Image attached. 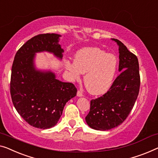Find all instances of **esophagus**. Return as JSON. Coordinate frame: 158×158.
<instances>
[{"label":"esophagus","mask_w":158,"mask_h":158,"mask_svg":"<svg viewBox=\"0 0 158 158\" xmlns=\"http://www.w3.org/2000/svg\"><path fill=\"white\" fill-rule=\"evenodd\" d=\"M77 95L78 96V97H82V96H83V93L82 92L81 90H77Z\"/></svg>","instance_id":"obj_1"}]
</instances>
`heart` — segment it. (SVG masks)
I'll use <instances>...</instances> for the list:
<instances>
[{"mask_svg": "<svg viewBox=\"0 0 158 158\" xmlns=\"http://www.w3.org/2000/svg\"><path fill=\"white\" fill-rule=\"evenodd\" d=\"M118 61L113 54L99 48H84L76 52L74 62L65 60V68L72 81L85 73L84 83L93 95L106 93L113 84L118 70Z\"/></svg>", "mask_w": 158, "mask_h": 158, "instance_id": "heart-1", "label": "heart"}]
</instances>
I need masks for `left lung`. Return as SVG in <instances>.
<instances>
[{
	"label": "left lung",
	"mask_w": 158,
	"mask_h": 158,
	"mask_svg": "<svg viewBox=\"0 0 158 158\" xmlns=\"http://www.w3.org/2000/svg\"><path fill=\"white\" fill-rule=\"evenodd\" d=\"M119 46L120 74L109 90L90 101V112L85 117L87 124L97 130H108L124 122L132 110L139 94L140 77L135 55L118 39L112 38Z\"/></svg>",
	"instance_id": "obj_1"
}]
</instances>
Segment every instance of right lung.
Masks as SVG:
<instances>
[{"label":"right lung","instance_id":"obj_1","mask_svg":"<svg viewBox=\"0 0 158 158\" xmlns=\"http://www.w3.org/2000/svg\"><path fill=\"white\" fill-rule=\"evenodd\" d=\"M61 35L40 34L28 40L17 51L10 77V95L18 114L31 126L48 129L55 126L66 102L76 95L71 83L56 79L51 71L36 70V52H49L62 59L63 49L59 44Z\"/></svg>","mask_w":158,"mask_h":158}]
</instances>
